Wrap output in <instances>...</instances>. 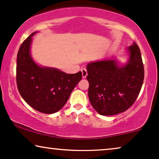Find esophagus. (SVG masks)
I'll return each instance as SVG.
<instances>
[{"instance_id":"1","label":"esophagus","mask_w":159,"mask_h":159,"mask_svg":"<svg viewBox=\"0 0 159 159\" xmlns=\"http://www.w3.org/2000/svg\"><path fill=\"white\" fill-rule=\"evenodd\" d=\"M81 71H82V77L85 78L87 77V75H88V72H87L86 69H82Z\"/></svg>"}]
</instances>
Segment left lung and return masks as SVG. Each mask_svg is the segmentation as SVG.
<instances>
[{
    "mask_svg": "<svg viewBox=\"0 0 159 159\" xmlns=\"http://www.w3.org/2000/svg\"><path fill=\"white\" fill-rule=\"evenodd\" d=\"M129 58L125 66L116 60L90 62L87 66L88 97L99 114L112 116L122 113L136 101L144 80V66L138 44L127 48Z\"/></svg>",
    "mask_w": 159,
    "mask_h": 159,
    "instance_id": "8db88e82",
    "label": "left lung"
}]
</instances>
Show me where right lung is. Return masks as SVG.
<instances>
[{"label":"right lung","mask_w":159,"mask_h":159,"mask_svg":"<svg viewBox=\"0 0 159 159\" xmlns=\"http://www.w3.org/2000/svg\"><path fill=\"white\" fill-rule=\"evenodd\" d=\"M33 32L24 40L17 53L16 84L22 98L41 113L51 114L59 111L82 80L81 71L66 74L57 69L41 67L30 56Z\"/></svg>","instance_id":"1"}]
</instances>
